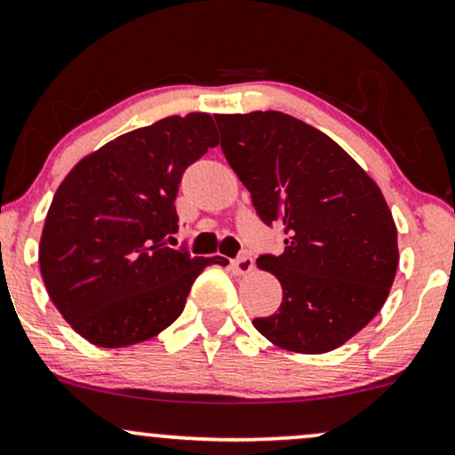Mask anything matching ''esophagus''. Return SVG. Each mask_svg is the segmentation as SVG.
Wrapping results in <instances>:
<instances>
[{"label": "esophagus", "instance_id": "1", "mask_svg": "<svg viewBox=\"0 0 455 455\" xmlns=\"http://www.w3.org/2000/svg\"><path fill=\"white\" fill-rule=\"evenodd\" d=\"M233 268L237 275H247L251 268H254V260H251V256L241 254L233 260Z\"/></svg>", "mask_w": 455, "mask_h": 455}]
</instances>
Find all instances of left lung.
Here are the masks:
<instances>
[{"mask_svg": "<svg viewBox=\"0 0 455 455\" xmlns=\"http://www.w3.org/2000/svg\"><path fill=\"white\" fill-rule=\"evenodd\" d=\"M214 117L256 214L285 233L283 254L258 258L279 279L283 300L254 327L294 353L342 347L380 313L399 264L382 191L340 145L291 115Z\"/></svg>", "mask_w": 455, "mask_h": 455, "instance_id": "8db88e82", "label": "left lung"}]
</instances>
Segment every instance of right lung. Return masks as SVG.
<instances>
[{"label": "right lung", "mask_w": 455, "mask_h": 455, "mask_svg": "<svg viewBox=\"0 0 455 455\" xmlns=\"http://www.w3.org/2000/svg\"><path fill=\"white\" fill-rule=\"evenodd\" d=\"M216 145L212 115H172L107 142L60 182L39 268L50 300L85 340L119 348L157 336L180 317L201 270L228 264L165 243L178 231L182 174Z\"/></svg>", "instance_id": "1"}]
</instances>
